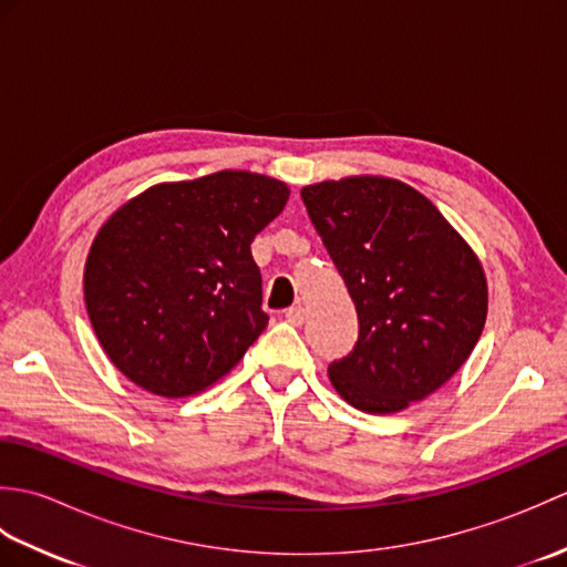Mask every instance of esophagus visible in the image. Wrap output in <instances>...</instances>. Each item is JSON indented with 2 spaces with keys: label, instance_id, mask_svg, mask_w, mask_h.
I'll return each mask as SVG.
<instances>
[{
  "label": "esophagus",
  "instance_id": "1",
  "mask_svg": "<svg viewBox=\"0 0 567 567\" xmlns=\"http://www.w3.org/2000/svg\"><path fill=\"white\" fill-rule=\"evenodd\" d=\"M285 319L290 321V323H295V327H299V323H302V321L307 319V311H305V307H302V305L290 307V309L285 311Z\"/></svg>",
  "mask_w": 567,
  "mask_h": 567
}]
</instances>
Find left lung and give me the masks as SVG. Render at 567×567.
I'll return each instance as SVG.
<instances>
[{"label":"left lung","mask_w":567,"mask_h":567,"mask_svg":"<svg viewBox=\"0 0 567 567\" xmlns=\"http://www.w3.org/2000/svg\"><path fill=\"white\" fill-rule=\"evenodd\" d=\"M311 224L346 280L360 321L333 390L365 414H394L449 382L483 333L487 277L433 202L380 175L302 187Z\"/></svg>","instance_id":"obj_1"}]
</instances>
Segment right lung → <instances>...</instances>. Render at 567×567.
<instances>
[{"mask_svg": "<svg viewBox=\"0 0 567 567\" xmlns=\"http://www.w3.org/2000/svg\"><path fill=\"white\" fill-rule=\"evenodd\" d=\"M290 199L280 179L219 171L161 183L102 224L84 305L118 372L151 394L219 382L268 327L250 244Z\"/></svg>", "mask_w": 567, "mask_h": 567, "instance_id": "add662e5", "label": "right lung"}]
</instances>
